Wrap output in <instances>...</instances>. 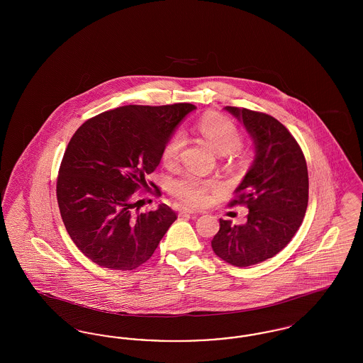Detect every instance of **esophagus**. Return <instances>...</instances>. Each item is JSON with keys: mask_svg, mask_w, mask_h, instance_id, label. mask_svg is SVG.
Wrapping results in <instances>:
<instances>
[{"mask_svg": "<svg viewBox=\"0 0 363 363\" xmlns=\"http://www.w3.org/2000/svg\"><path fill=\"white\" fill-rule=\"evenodd\" d=\"M201 213L200 211H194V209H189V208H182L179 209V215H197Z\"/></svg>", "mask_w": 363, "mask_h": 363, "instance_id": "esophagus-1", "label": "esophagus"}]
</instances>
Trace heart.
I'll list each match as a JSON object with an SVG mask.
<instances>
[{"label":"heart","mask_w":363,"mask_h":363,"mask_svg":"<svg viewBox=\"0 0 363 363\" xmlns=\"http://www.w3.org/2000/svg\"><path fill=\"white\" fill-rule=\"evenodd\" d=\"M199 129L208 143L219 154H228L238 150L242 144V135L238 126L222 114H208L200 123ZM185 144V136L177 130L166 141L162 159L166 164H173ZM219 182L211 178H201L196 174H185L181 178L174 179L170 184V191L179 201L191 207H200L207 204L211 194L218 190Z\"/></svg>","instance_id":"b5f03b06"}]
</instances>
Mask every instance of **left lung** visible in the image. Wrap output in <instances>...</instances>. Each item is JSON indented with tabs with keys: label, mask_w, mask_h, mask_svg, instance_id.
I'll list each match as a JSON object with an SVG mask.
<instances>
[{
	"label": "left lung",
	"mask_w": 363,
	"mask_h": 363,
	"mask_svg": "<svg viewBox=\"0 0 363 363\" xmlns=\"http://www.w3.org/2000/svg\"><path fill=\"white\" fill-rule=\"evenodd\" d=\"M225 108L250 133L256 156L230 201V207L249 208L247 222L220 219L211 245L218 257L242 268L274 257L293 240L306 213L309 175L299 144L283 123L265 113Z\"/></svg>",
	"instance_id": "obj_1"
}]
</instances>
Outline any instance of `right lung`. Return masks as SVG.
I'll return each instance as SVG.
<instances>
[{
    "mask_svg": "<svg viewBox=\"0 0 363 363\" xmlns=\"http://www.w3.org/2000/svg\"><path fill=\"white\" fill-rule=\"evenodd\" d=\"M194 104H129L86 120L70 138L57 179V201L72 241L92 262L130 271L154 255L177 213L166 204L135 211L166 141ZM154 185V184H151ZM160 196V190L152 191Z\"/></svg>",
    "mask_w": 363,
    "mask_h": 363,
    "instance_id": "1",
    "label": "right lung"
}]
</instances>
